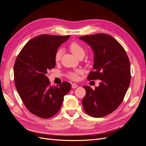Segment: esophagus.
Masks as SVG:
<instances>
[{
	"label": "esophagus",
	"instance_id": "1",
	"mask_svg": "<svg viewBox=\"0 0 146 146\" xmlns=\"http://www.w3.org/2000/svg\"><path fill=\"white\" fill-rule=\"evenodd\" d=\"M77 86H78V85H77V84H76V83H74L72 84V88H76Z\"/></svg>",
	"mask_w": 146,
	"mask_h": 146
}]
</instances>
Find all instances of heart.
Here are the masks:
<instances>
[{
  "label": "heart",
  "mask_w": 146,
  "mask_h": 146,
  "mask_svg": "<svg viewBox=\"0 0 146 146\" xmlns=\"http://www.w3.org/2000/svg\"><path fill=\"white\" fill-rule=\"evenodd\" d=\"M69 48L70 51H71L76 56H77L78 58L82 55H85V50H84L83 47L78 42H73L72 43H70L69 46ZM62 54V48H59V49L57 50L55 55V60L56 62H58V61L60 60ZM83 72L84 71L82 69H76L72 70V71L69 72L68 76L69 78L72 79V80H77L79 78V76L83 74Z\"/></svg>",
  "instance_id": "1"
}]
</instances>
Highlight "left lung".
Returning a JSON list of instances; mask_svg holds the SVG:
<instances>
[{
    "mask_svg": "<svg viewBox=\"0 0 146 146\" xmlns=\"http://www.w3.org/2000/svg\"><path fill=\"white\" fill-rule=\"evenodd\" d=\"M94 52V71L88 80H101L93 90L84 86L86 95L82 100L85 111L90 116L100 117L111 113L122 102L130 83V64L124 48L109 35L99 33L79 38Z\"/></svg>",
    "mask_w": 146,
    "mask_h": 146,
    "instance_id": "8db88e82",
    "label": "left lung"
}]
</instances>
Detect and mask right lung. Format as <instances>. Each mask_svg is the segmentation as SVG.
Returning <instances> with one entry per match:
<instances>
[{"mask_svg": "<svg viewBox=\"0 0 146 146\" xmlns=\"http://www.w3.org/2000/svg\"><path fill=\"white\" fill-rule=\"evenodd\" d=\"M68 36L41 35L30 40L17 55L14 66L16 90L30 112L41 118L54 116L60 110L71 85L64 82L50 85L47 70L55 68V55Z\"/></svg>", "mask_w": 146, "mask_h": 146, "instance_id": "obj_1", "label": "right lung"}]
</instances>
